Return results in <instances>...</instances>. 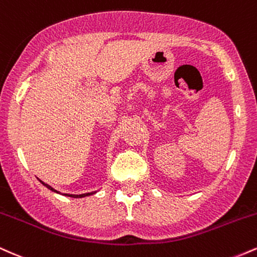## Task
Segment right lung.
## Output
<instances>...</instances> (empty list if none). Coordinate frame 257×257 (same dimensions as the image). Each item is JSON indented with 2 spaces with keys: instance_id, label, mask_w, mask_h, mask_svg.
<instances>
[{
  "instance_id": "right-lung-1",
  "label": "right lung",
  "mask_w": 257,
  "mask_h": 257,
  "mask_svg": "<svg viewBox=\"0 0 257 257\" xmlns=\"http://www.w3.org/2000/svg\"><path fill=\"white\" fill-rule=\"evenodd\" d=\"M41 182H42V181H41ZM42 184L44 185V186H46V187H48L49 188V190H52L53 191V192H57V193H59L58 192V191H55L54 190V188H52L51 187V186H49V185H47V184H44V182H42ZM94 192H91V193H83V194H65V196H69V197H72V198H82V197H87V196H90V194H93Z\"/></svg>"
}]
</instances>
